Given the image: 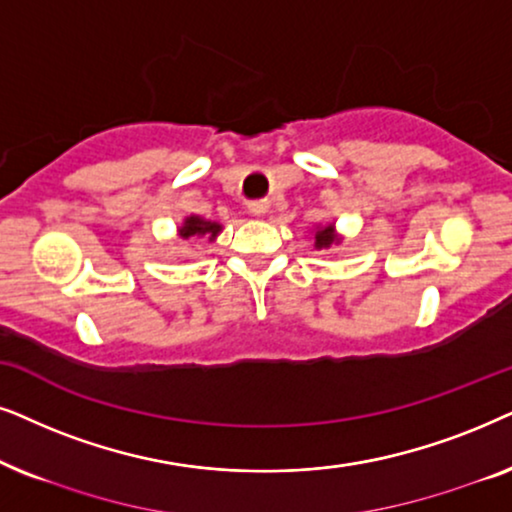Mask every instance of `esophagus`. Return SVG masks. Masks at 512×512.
<instances>
[{
	"mask_svg": "<svg viewBox=\"0 0 512 512\" xmlns=\"http://www.w3.org/2000/svg\"><path fill=\"white\" fill-rule=\"evenodd\" d=\"M264 213H267V206H262V203H252V206H250V215L262 217Z\"/></svg>",
	"mask_w": 512,
	"mask_h": 512,
	"instance_id": "1",
	"label": "esophagus"
}]
</instances>
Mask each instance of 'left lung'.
<instances>
[{
    "instance_id": "left-lung-1",
    "label": "left lung",
    "mask_w": 512,
    "mask_h": 512,
    "mask_svg": "<svg viewBox=\"0 0 512 512\" xmlns=\"http://www.w3.org/2000/svg\"><path fill=\"white\" fill-rule=\"evenodd\" d=\"M311 234H313V248L316 250H325V248H330V245H339L344 241V236L337 231L335 222L316 224Z\"/></svg>"
}]
</instances>
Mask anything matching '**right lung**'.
I'll return each instance as SVG.
<instances>
[{"label": "right lung", "mask_w": 512, "mask_h": 512, "mask_svg": "<svg viewBox=\"0 0 512 512\" xmlns=\"http://www.w3.org/2000/svg\"><path fill=\"white\" fill-rule=\"evenodd\" d=\"M220 231H222L220 222L206 220V217L201 215H187L185 220L177 224L175 243L187 241V238H208V243H213L217 241V236H220Z\"/></svg>", "instance_id": "obj_1"}]
</instances>
